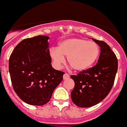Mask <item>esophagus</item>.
<instances>
[{"instance_id": "1", "label": "esophagus", "mask_w": 127, "mask_h": 127, "mask_svg": "<svg viewBox=\"0 0 127 127\" xmlns=\"http://www.w3.org/2000/svg\"><path fill=\"white\" fill-rule=\"evenodd\" d=\"M63 78H64V80H66V79H69V74L65 73L64 75V76H63Z\"/></svg>"}]
</instances>
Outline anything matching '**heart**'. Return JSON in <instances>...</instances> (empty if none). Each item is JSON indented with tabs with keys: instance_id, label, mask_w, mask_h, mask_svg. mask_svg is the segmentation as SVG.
I'll return each mask as SVG.
<instances>
[{
	"instance_id": "obj_1",
	"label": "heart",
	"mask_w": 127,
	"mask_h": 127,
	"mask_svg": "<svg viewBox=\"0 0 127 127\" xmlns=\"http://www.w3.org/2000/svg\"><path fill=\"white\" fill-rule=\"evenodd\" d=\"M50 54L58 68L64 64L65 56L67 64L74 71H83L94 64L100 54V49L95 42L73 38L60 42L58 48L50 50Z\"/></svg>"
}]
</instances>
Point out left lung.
<instances>
[{
    "instance_id": "left-lung-1",
    "label": "left lung",
    "mask_w": 127,
    "mask_h": 127,
    "mask_svg": "<svg viewBox=\"0 0 127 127\" xmlns=\"http://www.w3.org/2000/svg\"><path fill=\"white\" fill-rule=\"evenodd\" d=\"M100 47L97 64L77 75H71L75 87L71 93L74 104L81 107H92L109 94L117 71L118 62L109 46L104 41L92 38Z\"/></svg>"
}]
</instances>
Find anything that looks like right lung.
<instances>
[{"instance_id": "add662e5", "label": "right lung", "mask_w": 127, "mask_h": 127, "mask_svg": "<svg viewBox=\"0 0 127 127\" xmlns=\"http://www.w3.org/2000/svg\"><path fill=\"white\" fill-rule=\"evenodd\" d=\"M49 36L38 35L22 40L9 59L14 91L24 102L42 105L49 102L64 73L52 67Z\"/></svg>"}]
</instances>
